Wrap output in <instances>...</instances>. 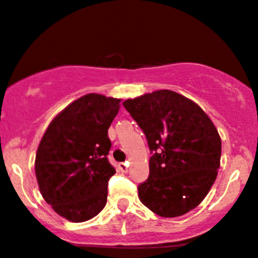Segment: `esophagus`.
I'll use <instances>...</instances> for the list:
<instances>
[{
    "label": "esophagus",
    "instance_id": "esophagus-1",
    "mask_svg": "<svg viewBox=\"0 0 258 258\" xmlns=\"http://www.w3.org/2000/svg\"><path fill=\"white\" fill-rule=\"evenodd\" d=\"M118 169L121 170L122 172H127V170H128V162H119Z\"/></svg>",
    "mask_w": 258,
    "mask_h": 258
}]
</instances>
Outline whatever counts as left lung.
<instances>
[{
	"label": "left lung",
	"instance_id": "1",
	"mask_svg": "<svg viewBox=\"0 0 258 258\" xmlns=\"http://www.w3.org/2000/svg\"><path fill=\"white\" fill-rule=\"evenodd\" d=\"M147 139L150 174L139 185L145 207L164 218L202 203L221 165L222 141L208 114L186 97L162 91L123 102Z\"/></svg>",
	"mask_w": 258,
	"mask_h": 258
}]
</instances>
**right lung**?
Listing matches in <instances>:
<instances>
[{
  "mask_svg": "<svg viewBox=\"0 0 258 258\" xmlns=\"http://www.w3.org/2000/svg\"><path fill=\"white\" fill-rule=\"evenodd\" d=\"M121 99L97 93L62 109L45 131L35 159L40 192L59 216L71 222L96 217L107 203V185L116 170L107 155L108 128Z\"/></svg>",
  "mask_w": 258,
  "mask_h": 258,
  "instance_id": "right-lung-1",
  "label": "right lung"
}]
</instances>
